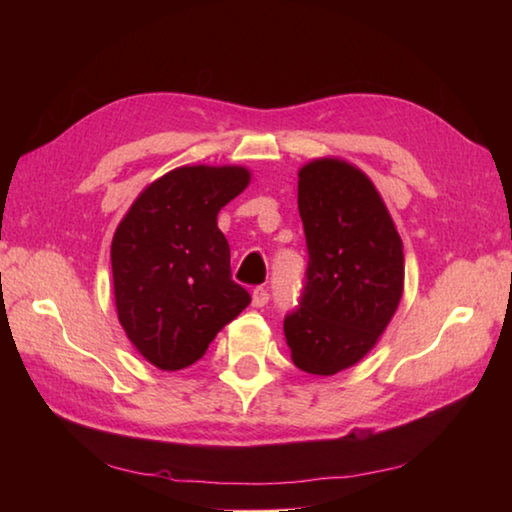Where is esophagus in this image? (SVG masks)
Listing matches in <instances>:
<instances>
[{
  "label": "esophagus",
  "instance_id": "esophagus-1",
  "mask_svg": "<svg viewBox=\"0 0 512 512\" xmlns=\"http://www.w3.org/2000/svg\"><path fill=\"white\" fill-rule=\"evenodd\" d=\"M268 300H271V293H268V287H264V284L253 289V307H264L268 305Z\"/></svg>",
  "mask_w": 512,
  "mask_h": 512
}]
</instances>
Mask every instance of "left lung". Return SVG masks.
Here are the masks:
<instances>
[{"label": "left lung", "instance_id": "obj_1", "mask_svg": "<svg viewBox=\"0 0 512 512\" xmlns=\"http://www.w3.org/2000/svg\"><path fill=\"white\" fill-rule=\"evenodd\" d=\"M307 271L284 316L291 359L309 375H336L368 354L402 298L404 253L375 185L341 160L298 173Z\"/></svg>", "mask_w": 512, "mask_h": 512}]
</instances>
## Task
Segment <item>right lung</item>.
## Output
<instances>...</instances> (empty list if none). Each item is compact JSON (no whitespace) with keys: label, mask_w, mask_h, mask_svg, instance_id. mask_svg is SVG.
Listing matches in <instances>:
<instances>
[{"label":"right lung","mask_w":512,"mask_h":512,"mask_svg":"<svg viewBox=\"0 0 512 512\" xmlns=\"http://www.w3.org/2000/svg\"><path fill=\"white\" fill-rule=\"evenodd\" d=\"M248 180L241 167L173 169L119 223L110 248L119 323L160 370L192 366L250 305V293L232 280L228 239L216 225Z\"/></svg>","instance_id":"right-lung-1"}]
</instances>
